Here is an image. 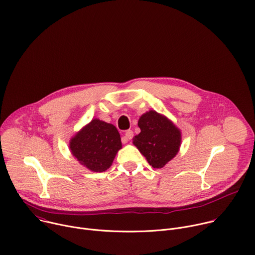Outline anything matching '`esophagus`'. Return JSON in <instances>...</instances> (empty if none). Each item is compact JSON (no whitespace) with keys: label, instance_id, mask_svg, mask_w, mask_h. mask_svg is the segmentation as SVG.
<instances>
[{"label":"esophagus","instance_id":"esophagus-1","mask_svg":"<svg viewBox=\"0 0 255 255\" xmlns=\"http://www.w3.org/2000/svg\"><path fill=\"white\" fill-rule=\"evenodd\" d=\"M133 137V131L132 130H127L124 134V136L122 137V142L123 143H127L130 139H132Z\"/></svg>","mask_w":255,"mask_h":255}]
</instances>
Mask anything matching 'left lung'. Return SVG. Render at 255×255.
<instances>
[{"mask_svg": "<svg viewBox=\"0 0 255 255\" xmlns=\"http://www.w3.org/2000/svg\"><path fill=\"white\" fill-rule=\"evenodd\" d=\"M138 126L140 133L135 136L134 145L152 167H163L178 151L181 139L179 130L155 111L142 115Z\"/></svg>", "mask_w": 255, "mask_h": 255, "instance_id": "left-lung-1", "label": "left lung"}]
</instances>
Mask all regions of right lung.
Segmentation results:
<instances>
[{"label": "right lung", "mask_w": 255, "mask_h": 255, "mask_svg": "<svg viewBox=\"0 0 255 255\" xmlns=\"http://www.w3.org/2000/svg\"><path fill=\"white\" fill-rule=\"evenodd\" d=\"M69 147L83 165L102 172L111 166L122 143L114 125L94 119L70 140Z\"/></svg>", "instance_id": "add662e5"}]
</instances>
